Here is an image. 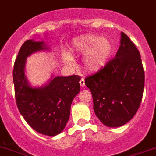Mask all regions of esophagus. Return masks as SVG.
Masks as SVG:
<instances>
[{
	"label": "esophagus",
	"mask_w": 156,
	"mask_h": 156,
	"mask_svg": "<svg viewBox=\"0 0 156 156\" xmlns=\"http://www.w3.org/2000/svg\"><path fill=\"white\" fill-rule=\"evenodd\" d=\"M80 84L81 87H84V86H85V80H84L83 78H82V79L80 80Z\"/></svg>",
	"instance_id": "1"
}]
</instances>
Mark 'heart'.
<instances>
[{"mask_svg":"<svg viewBox=\"0 0 156 156\" xmlns=\"http://www.w3.org/2000/svg\"><path fill=\"white\" fill-rule=\"evenodd\" d=\"M74 52L79 55L86 56L84 66L90 71H97L106 65L113 52V45L109 39L105 38L87 35L75 38L73 42ZM64 61L71 63L73 58L65 54Z\"/></svg>","mask_w":156,"mask_h":156,"instance_id":"heart-1","label":"heart"}]
</instances>
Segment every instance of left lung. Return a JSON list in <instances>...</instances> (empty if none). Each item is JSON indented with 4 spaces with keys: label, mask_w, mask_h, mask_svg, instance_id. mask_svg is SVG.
<instances>
[{
    "label": "left lung",
    "mask_w": 156,
    "mask_h": 156,
    "mask_svg": "<svg viewBox=\"0 0 156 156\" xmlns=\"http://www.w3.org/2000/svg\"><path fill=\"white\" fill-rule=\"evenodd\" d=\"M116 55L95 74L86 77L94 111L106 126H122L136 114L145 85L141 55L126 34L121 32Z\"/></svg>",
    "instance_id": "left-lung-1"
}]
</instances>
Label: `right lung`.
I'll return each instance as SVG.
<instances>
[{"label": "right lung", "instance_id": "1", "mask_svg": "<svg viewBox=\"0 0 156 156\" xmlns=\"http://www.w3.org/2000/svg\"><path fill=\"white\" fill-rule=\"evenodd\" d=\"M48 48L44 42L25 41L15 59L13 81L17 106L25 121L38 133L55 136L68 122L73 100L80 90V76L52 77L42 87H32L25 76L27 57Z\"/></svg>", "mask_w": 156, "mask_h": 156}]
</instances>
